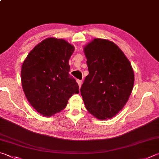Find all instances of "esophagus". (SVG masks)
Instances as JSON below:
<instances>
[{
  "instance_id": "34e87169",
  "label": "esophagus",
  "mask_w": 159,
  "mask_h": 159,
  "mask_svg": "<svg viewBox=\"0 0 159 159\" xmlns=\"http://www.w3.org/2000/svg\"><path fill=\"white\" fill-rule=\"evenodd\" d=\"M76 81H77V83H78V84H79V88L81 87V85H82V80H77Z\"/></svg>"
}]
</instances>
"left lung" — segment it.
I'll list each match as a JSON object with an SVG mask.
<instances>
[{
  "mask_svg": "<svg viewBox=\"0 0 159 159\" xmlns=\"http://www.w3.org/2000/svg\"><path fill=\"white\" fill-rule=\"evenodd\" d=\"M89 74L80 88L89 113L99 120L116 115L127 102L134 84L131 63L111 41L94 39L84 47Z\"/></svg>",
  "mask_w": 159,
  "mask_h": 159,
  "instance_id": "obj_1",
  "label": "left lung"
}]
</instances>
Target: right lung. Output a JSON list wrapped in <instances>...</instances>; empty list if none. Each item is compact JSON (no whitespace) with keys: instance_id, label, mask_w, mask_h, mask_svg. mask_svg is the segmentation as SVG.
I'll return each instance as SVG.
<instances>
[{"instance_id":"obj_1","label":"right lung","mask_w":159,"mask_h":159,"mask_svg":"<svg viewBox=\"0 0 159 159\" xmlns=\"http://www.w3.org/2000/svg\"><path fill=\"white\" fill-rule=\"evenodd\" d=\"M74 47L63 39L49 37L34 47L22 65L24 94L31 106L44 116L64 109L79 85L69 72Z\"/></svg>"}]
</instances>
